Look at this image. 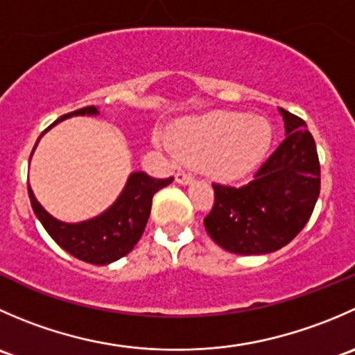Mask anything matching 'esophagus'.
<instances>
[{
    "label": "esophagus",
    "mask_w": 355,
    "mask_h": 355,
    "mask_svg": "<svg viewBox=\"0 0 355 355\" xmlns=\"http://www.w3.org/2000/svg\"><path fill=\"white\" fill-rule=\"evenodd\" d=\"M175 180L180 185H189L194 182V177H192L191 173H187V171H178V173L175 175Z\"/></svg>",
    "instance_id": "esophagus-1"
}]
</instances>
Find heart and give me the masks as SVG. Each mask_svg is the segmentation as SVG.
Segmentation results:
<instances>
[{"label": "heart", "mask_w": 355, "mask_h": 355, "mask_svg": "<svg viewBox=\"0 0 355 355\" xmlns=\"http://www.w3.org/2000/svg\"><path fill=\"white\" fill-rule=\"evenodd\" d=\"M157 144L170 155L202 159L221 180H237L263 159L271 144V127L264 118L234 111H213L178 121Z\"/></svg>", "instance_id": "heart-1"}]
</instances>
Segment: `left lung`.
Returning <instances> with one entry per match:
<instances>
[{"label":"left lung","instance_id":"obj_1","mask_svg":"<svg viewBox=\"0 0 355 355\" xmlns=\"http://www.w3.org/2000/svg\"><path fill=\"white\" fill-rule=\"evenodd\" d=\"M285 141L242 187L213 184L214 204L204 218L209 237L241 256L282 249L306 227L316 206L321 170L316 144L302 118L280 108Z\"/></svg>","mask_w":355,"mask_h":355}]
</instances>
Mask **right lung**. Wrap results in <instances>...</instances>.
Returning a JSON list of instances; mask_svg holds the SVG:
<instances>
[{"mask_svg": "<svg viewBox=\"0 0 355 355\" xmlns=\"http://www.w3.org/2000/svg\"><path fill=\"white\" fill-rule=\"evenodd\" d=\"M77 114H99V110L96 106H85V108L63 114L42 132L41 137L49 128L55 127L58 121L67 120L70 116H77ZM37 142H35V146H37ZM171 182H173V177L159 180V178L149 177L144 171H134L128 177L121 194L105 213L91 218V220L80 221V223H65V221L53 218L37 202L31 185H27V187L32 209H34L35 216L39 218L42 227L46 228V232L51 235L53 241L77 259L103 266V264H110L120 257L127 256L134 249V245L144 234L146 223H148L149 213H151L153 196L159 189L170 185Z\"/></svg>", "mask_w": 355, "mask_h": 355, "instance_id": "obj_1", "label": "right lung"}]
</instances>
